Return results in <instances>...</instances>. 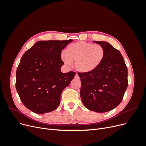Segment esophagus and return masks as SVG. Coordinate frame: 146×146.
Segmentation results:
<instances>
[{"label": "esophagus", "mask_w": 146, "mask_h": 146, "mask_svg": "<svg viewBox=\"0 0 146 146\" xmlns=\"http://www.w3.org/2000/svg\"><path fill=\"white\" fill-rule=\"evenodd\" d=\"M75 78H77V79H79V75H78V73H76V75H75Z\"/></svg>", "instance_id": "34e87169"}]
</instances>
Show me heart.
<instances>
[{
    "label": "heart",
    "instance_id": "heart-1",
    "mask_svg": "<svg viewBox=\"0 0 146 146\" xmlns=\"http://www.w3.org/2000/svg\"><path fill=\"white\" fill-rule=\"evenodd\" d=\"M105 56L102 46L83 41H78L67 45L66 52L61 53L64 63L70 66L75 62V67L81 73H89L101 65Z\"/></svg>",
    "mask_w": 146,
    "mask_h": 146
}]
</instances>
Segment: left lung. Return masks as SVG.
<instances>
[{
	"instance_id": "left-lung-1",
	"label": "left lung",
	"mask_w": 146,
	"mask_h": 146,
	"mask_svg": "<svg viewBox=\"0 0 146 146\" xmlns=\"http://www.w3.org/2000/svg\"><path fill=\"white\" fill-rule=\"evenodd\" d=\"M94 42L104 47L105 56L95 70L78 73L82 83L80 94L86 108L106 112L116 108L123 99L128 86V70L119 51L106 42Z\"/></svg>"
}]
</instances>
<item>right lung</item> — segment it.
Segmentation results:
<instances>
[{"instance_id":"add662e5","label":"right lung","mask_w":146,"mask_h":146,"mask_svg":"<svg viewBox=\"0 0 146 146\" xmlns=\"http://www.w3.org/2000/svg\"><path fill=\"white\" fill-rule=\"evenodd\" d=\"M72 40L36 42L22 56L16 73V89L22 104L36 113L55 110L62 91L76 73H63L61 54Z\"/></svg>"}]
</instances>
